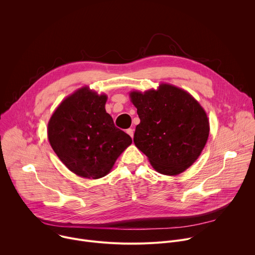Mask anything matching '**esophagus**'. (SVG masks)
Here are the masks:
<instances>
[{
  "mask_svg": "<svg viewBox=\"0 0 255 255\" xmlns=\"http://www.w3.org/2000/svg\"><path fill=\"white\" fill-rule=\"evenodd\" d=\"M126 132H127V134H128L131 138H133V135H134V131H133V129L129 128V129H127V130H126Z\"/></svg>",
  "mask_w": 255,
  "mask_h": 255,
  "instance_id": "obj_1",
  "label": "esophagus"
}]
</instances>
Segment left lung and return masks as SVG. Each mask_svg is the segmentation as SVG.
I'll return each instance as SVG.
<instances>
[{"label": "left lung", "mask_w": 255, "mask_h": 255, "mask_svg": "<svg viewBox=\"0 0 255 255\" xmlns=\"http://www.w3.org/2000/svg\"><path fill=\"white\" fill-rule=\"evenodd\" d=\"M140 123L134 143L159 173L176 175L189 168L207 143L210 125L202 106L188 92L168 84L131 92Z\"/></svg>", "instance_id": "left-lung-1"}]
</instances>
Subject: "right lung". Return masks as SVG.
I'll return each instance as SVG.
<instances>
[{
  "label": "right lung",
  "mask_w": 255,
  "mask_h": 255,
  "mask_svg": "<svg viewBox=\"0 0 255 255\" xmlns=\"http://www.w3.org/2000/svg\"><path fill=\"white\" fill-rule=\"evenodd\" d=\"M106 95L84 87L65 98L48 122L52 149L79 176H105L132 143L131 137L117 128L106 112Z\"/></svg>",
  "instance_id": "obj_1"
}]
</instances>
